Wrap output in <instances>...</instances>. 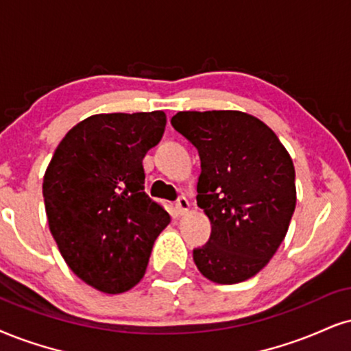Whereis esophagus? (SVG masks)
Masks as SVG:
<instances>
[{
    "instance_id": "obj_1",
    "label": "esophagus",
    "mask_w": 351,
    "mask_h": 351,
    "mask_svg": "<svg viewBox=\"0 0 351 351\" xmlns=\"http://www.w3.org/2000/svg\"><path fill=\"white\" fill-rule=\"evenodd\" d=\"M176 208H177V211H179V215H185V213H189V210H190V203H189L187 198H185V197H179V198H177Z\"/></svg>"
}]
</instances>
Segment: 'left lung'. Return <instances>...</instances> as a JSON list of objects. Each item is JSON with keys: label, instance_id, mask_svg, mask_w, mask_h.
<instances>
[{"label": "left lung", "instance_id": "obj_1", "mask_svg": "<svg viewBox=\"0 0 351 351\" xmlns=\"http://www.w3.org/2000/svg\"><path fill=\"white\" fill-rule=\"evenodd\" d=\"M171 122L202 161L197 205L211 237L193 250V262L213 283L252 278L278 250L295 213L291 156L274 130L241 110L179 112Z\"/></svg>", "mask_w": 351, "mask_h": 351}]
</instances>
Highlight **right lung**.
Wrapping results in <instances>:
<instances>
[{
    "label": "right lung",
    "instance_id": "right-lung-1",
    "mask_svg": "<svg viewBox=\"0 0 351 351\" xmlns=\"http://www.w3.org/2000/svg\"><path fill=\"white\" fill-rule=\"evenodd\" d=\"M162 110L97 114L75 125L43 176L51 236L73 274L119 295L145 275L171 216L145 193L143 158L161 141Z\"/></svg>",
    "mask_w": 351,
    "mask_h": 351
}]
</instances>
